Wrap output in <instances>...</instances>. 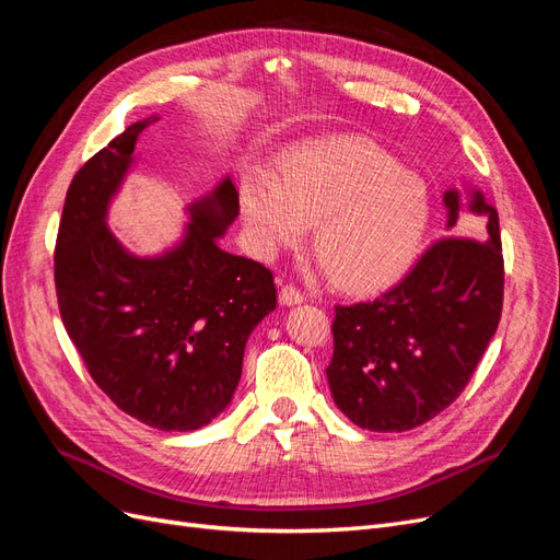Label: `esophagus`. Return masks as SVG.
<instances>
[{
	"mask_svg": "<svg viewBox=\"0 0 560 560\" xmlns=\"http://www.w3.org/2000/svg\"><path fill=\"white\" fill-rule=\"evenodd\" d=\"M303 301H306V294H303L299 287H294V284H284L280 290L282 306H296V303H303Z\"/></svg>",
	"mask_w": 560,
	"mask_h": 560,
	"instance_id": "34e87169",
	"label": "esophagus"
}]
</instances>
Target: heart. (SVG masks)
<instances>
[{
    "label": "heart",
    "mask_w": 560,
    "mask_h": 560,
    "mask_svg": "<svg viewBox=\"0 0 560 560\" xmlns=\"http://www.w3.org/2000/svg\"><path fill=\"white\" fill-rule=\"evenodd\" d=\"M241 210L266 257L299 245L315 224L313 252L338 290L376 292L413 259L430 194L374 144L336 138L290 151L276 182L245 177Z\"/></svg>",
    "instance_id": "1"
}]
</instances>
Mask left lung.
Masks as SVG:
<instances>
[{"label": "left lung", "instance_id": "left-lung-1", "mask_svg": "<svg viewBox=\"0 0 560 560\" xmlns=\"http://www.w3.org/2000/svg\"><path fill=\"white\" fill-rule=\"evenodd\" d=\"M448 233L399 284L374 301L336 306L327 378L338 409L371 432H404L451 406L498 331L504 259L498 210L474 191L471 231L457 226L460 196L446 191Z\"/></svg>", "mask_w": 560, "mask_h": 560}]
</instances>
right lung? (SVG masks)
<instances>
[{
  "instance_id": "obj_1",
  "label": "right lung",
  "mask_w": 560,
  "mask_h": 560,
  "mask_svg": "<svg viewBox=\"0 0 560 560\" xmlns=\"http://www.w3.org/2000/svg\"><path fill=\"white\" fill-rule=\"evenodd\" d=\"M151 121L128 126L74 175L56 241V294L83 364L118 409L149 428L189 432L231 404L247 338L278 299L266 266L217 243L241 212L229 177L189 206L182 243L161 257H135L114 238L109 200Z\"/></svg>"
}]
</instances>
